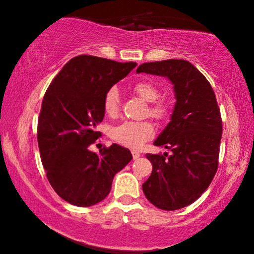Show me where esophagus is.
<instances>
[{
	"label": "esophagus",
	"instance_id": "34e87169",
	"mask_svg": "<svg viewBox=\"0 0 254 254\" xmlns=\"http://www.w3.org/2000/svg\"><path fill=\"white\" fill-rule=\"evenodd\" d=\"M139 156H141V154H139V153H137V151H132V157H133V160L138 159Z\"/></svg>",
	"mask_w": 254,
	"mask_h": 254
}]
</instances>
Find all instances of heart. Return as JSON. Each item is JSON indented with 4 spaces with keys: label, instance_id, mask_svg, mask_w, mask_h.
Listing matches in <instances>:
<instances>
[{
    "label": "heart",
    "instance_id": "1",
    "mask_svg": "<svg viewBox=\"0 0 254 254\" xmlns=\"http://www.w3.org/2000/svg\"><path fill=\"white\" fill-rule=\"evenodd\" d=\"M133 90L143 100L151 103L149 115L157 121H165L171 115V105L166 100H157L160 98V89L150 81H138L133 86ZM121 107V94L117 87H111L104 98V110L107 115L117 116ZM154 127L150 122H124L123 124L113 127L111 136L113 141L125 147L138 148L154 135Z\"/></svg>",
    "mask_w": 254,
    "mask_h": 254
}]
</instances>
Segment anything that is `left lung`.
Listing matches in <instances>:
<instances>
[{"mask_svg": "<svg viewBox=\"0 0 254 254\" xmlns=\"http://www.w3.org/2000/svg\"><path fill=\"white\" fill-rule=\"evenodd\" d=\"M137 72L165 76L173 83L176 105L171 122L154 145L172 153L147 154L153 172L142 185L151 204L178 210L202 196L218 167L222 119L211 84L185 60L143 63Z\"/></svg>", "mask_w": 254, "mask_h": 254, "instance_id": "1", "label": "left lung"}]
</instances>
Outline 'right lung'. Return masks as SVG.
Segmentation results:
<instances>
[{"label": "right lung", "mask_w": 254, "mask_h": 254, "mask_svg": "<svg viewBox=\"0 0 254 254\" xmlns=\"http://www.w3.org/2000/svg\"><path fill=\"white\" fill-rule=\"evenodd\" d=\"M137 65L81 55L71 58L52 80L38 118V145L52 189L76 206L94 205L107 197L116 173L132 159L113 143L100 154L90 144L101 136L106 92Z\"/></svg>", "instance_id": "add662e5"}]
</instances>
